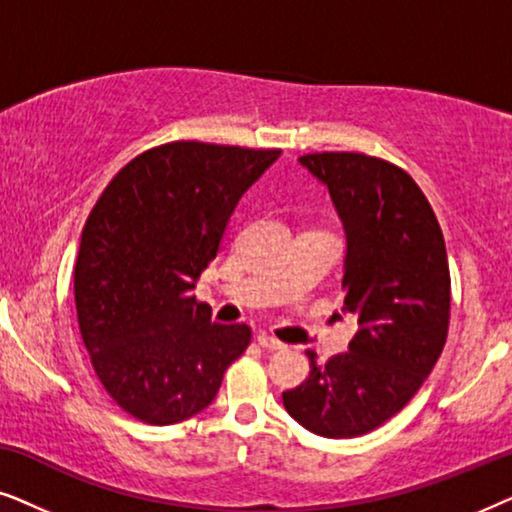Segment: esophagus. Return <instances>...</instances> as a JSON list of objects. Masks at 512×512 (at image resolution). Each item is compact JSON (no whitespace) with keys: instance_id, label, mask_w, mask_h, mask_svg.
Returning a JSON list of instances; mask_svg holds the SVG:
<instances>
[{"instance_id":"1","label":"esophagus","mask_w":512,"mask_h":512,"mask_svg":"<svg viewBox=\"0 0 512 512\" xmlns=\"http://www.w3.org/2000/svg\"><path fill=\"white\" fill-rule=\"evenodd\" d=\"M258 345H261L263 349H270V352H282V349H286L284 342L272 338L270 333H258Z\"/></svg>"}]
</instances>
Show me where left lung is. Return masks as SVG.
Here are the masks:
<instances>
[{"label":"left lung","instance_id":"1","mask_svg":"<svg viewBox=\"0 0 512 512\" xmlns=\"http://www.w3.org/2000/svg\"><path fill=\"white\" fill-rule=\"evenodd\" d=\"M328 188L347 235L345 312L359 331L349 352L282 394L307 431L354 438L401 412L436 366L450 326V265L443 230L412 177L366 153L300 156Z\"/></svg>","mask_w":512,"mask_h":512}]
</instances>
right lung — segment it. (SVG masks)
<instances>
[{"label":"right lung","mask_w":512,"mask_h":512,"mask_svg":"<svg viewBox=\"0 0 512 512\" xmlns=\"http://www.w3.org/2000/svg\"><path fill=\"white\" fill-rule=\"evenodd\" d=\"M279 149L170 142L132 158L95 202L74 265L83 345L107 394L167 426L214 401L251 342L193 296L230 214Z\"/></svg>","instance_id":"right-lung-1"}]
</instances>
